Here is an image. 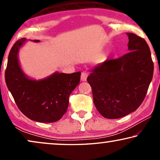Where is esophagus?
Returning a JSON list of instances; mask_svg holds the SVG:
<instances>
[{"label": "esophagus", "instance_id": "obj_1", "mask_svg": "<svg viewBox=\"0 0 160 160\" xmlns=\"http://www.w3.org/2000/svg\"><path fill=\"white\" fill-rule=\"evenodd\" d=\"M87 76H88V73H87V72H82V75H81V80H82V82H86Z\"/></svg>", "mask_w": 160, "mask_h": 160}]
</instances>
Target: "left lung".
Listing matches in <instances>:
<instances>
[{"label": "left lung", "instance_id": "left-lung-1", "mask_svg": "<svg viewBox=\"0 0 160 160\" xmlns=\"http://www.w3.org/2000/svg\"><path fill=\"white\" fill-rule=\"evenodd\" d=\"M127 35L130 52L96 65L87 77L94 104L107 119H119L136 110L152 80L154 63L148 45L134 33Z\"/></svg>", "mask_w": 160, "mask_h": 160}]
</instances>
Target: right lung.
<instances>
[{
	"instance_id": "1",
	"label": "right lung",
	"mask_w": 160,
	"mask_h": 160,
	"mask_svg": "<svg viewBox=\"0 0 160 160\" xmlns=\"http://www.w3.org/2000/svg\"><path fill=\"white\" fill-rule=\"evenodd\" d=\"M26 41L25 38L17 41L11 49L5 72L6 85L28 118L43 123L57 122L66 112L69 96L80 82L81 72H55L42 79L30 78L24 73L18 59L19 49Z\"/></svg>"
}]
</instances>
